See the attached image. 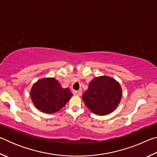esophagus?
<instances>
[{
    "instance_id": "obj_1",
    "label": "esophagus",
    "mask_w": 157,
    "mask_h": 157,
    "mask_svg": "<svg viewBox=\"0 0 157 157\" xmlns=\"http://www.w3.org/2000/svg\"><path fill=\"white\" fill-rule=\"evenodd\" d=\"M73 94L75 95H78V96H80V95H82V91H73Z\"/></svg>"
}]
</instances>
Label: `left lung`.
I'll return each instance as SVG.
<instances>
[{
	"label": "left lung",
	"instance_id": "obj_1",
	"mask_svg": "<svg viewBox=\"0 0 157 157\" xmlns=\"http://www.w3.org/2000/svg\"><path fill=\"white\" fill-rule=\"evenodd\" d=\"M122 89L116 79L107 76L95 78L82 95L86 107L97 115L105 116L116 109L121 102Z\"/></svg>",
	"mask_w": 157,
	"mask_h": 157
}]
</instances>
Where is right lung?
Instances as JSON below:
<instances>
[{
  "label": "right lung",
  "instance_id": "add662e5",
  "mask_svg": "<svg viewBox=\"0 0 157 157\" xmlns=\"http://www.w3.org/2000/svg\"><path fill=\"white\" fill-rule=\"evenodd\" d=\"M72 96L70 89H63L59 82L52 78L39 79L34 84L30 91V97L34 106L46 113H53L60 110Z\"/></svg>",
  "mask_w": 157,
  "mask_h": 157
}]
</instances>
